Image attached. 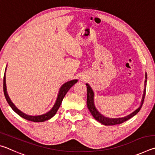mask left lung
<instances>
[{"label": "left lung", "instance_id": "8db88e82", "mask_svg": "<svg viewBox=\"0 0 155 155\" xmlns=\"http://www.w3.org/2000/svg\"><path fill=\"white\" fill-rule=\"evenodd\" d=\"M147 74H146V80H145V89H144L143 91V95L142 98V101H141V105L140 106L138 109L135 110L134 112H133L132 114L130 115H128L127 116L124 117H120V118H108V117H106L103 116V115L100 114V113L97 111L96 109L95 106H94V92L90 86L88 85V84H86L87 85V108L89 111H90L91 114L93 115V117L95 118L96 120L101 122V124L107 126H112V125H116V124H122V123L124 122L127 120H129L131 117L134 116L137 113L140 111V109L142 107L144 101V98H145V95H146V82H147Z\"/></svg>", "mask_w": 155, "mask_h": 155}]
</instances>
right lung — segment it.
I'll list each match as a JSON object with an SVG mask.
<instances>
[{"mask_svg":"<svg viewBox=\"0 0 155 155\" xmlns=\"http://www.w3.org/2000/svg\"><path fill=\"white\" fill-rule=\"evenodd\" d=\"M5 71H6V69H5ZM77 80H72L70 81H68V82L64 83V85L61 86V89H60L59 92L58 94V97H57V99L56 101V103L54 104V105L53 107L51 109V111H49L48 112H47L46 114L41 115H37V116H31V115H28L24 114L22 111H20L19 109H18L15 106L14 104V103H12L10 100L9 97L8 96V94L7 93V88H6V83H5V74H4V78H3V91H4V94L5 96V98H6L7 103L9 104V106L12 107V109L14 110V111L17 114H18L23 118H25L26 120H28V121H31V122H44L46 120H48L49 119H51V117L54 116V115L56 114V113L57 111V110L59 109L60 105L62 103L63 99H64V96H65V94H67L68 90H70L71 87H72L74 84L77 82Z\"/></svg>","mask_w":155,"mask_h":155,"instance_id":"1","label":"right lung"}]
</instances>
